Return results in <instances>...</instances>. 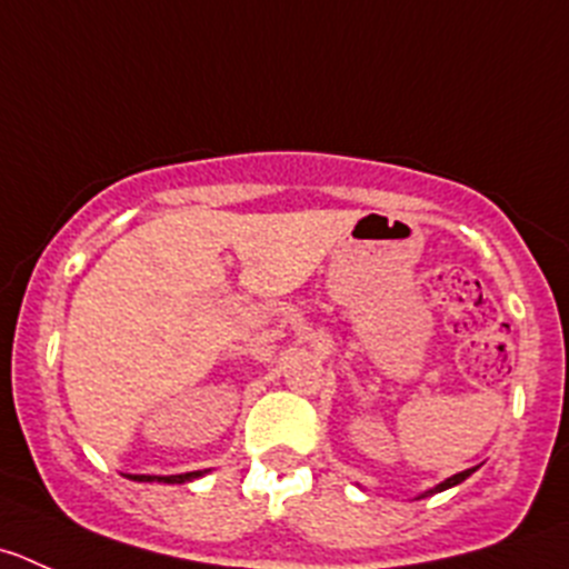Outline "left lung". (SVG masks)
<instances>
[{
  "label": "left lung",
  "mask_w": 569,
  "mask_h": 569,
  "mask_svg": "<svg viewBox=\"0 0 569 569\" xmlns=\"http://www.w3.org/2000/svg\"><path fill=\"white\" fill-rule=\"evenodd\" d=\"M478 467H472V470H465V472H456V476H450V478H445L442 483H437V487L433 489H428V492H422V495H417V500H422V498H431V495H437V492H445V489H453V487H459L461 481H467V478L472 476V472H476Z\"/></svg>",
  "instance_id": "obj_1"
}]
</instances>
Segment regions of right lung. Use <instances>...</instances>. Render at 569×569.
I'll return each mask as SVG.
<instances>
[{
	"label": "right lung",
	"instance_id": "1",
	"mask_svg": "<svg viewBox=\"0 0 569 569\" xmlns=\"http://www.w3.org/2000/svg\"><path fill=\"white\" fill-rule=\"evenodd\" d=\"M206 472L208 470L183 472V476H127V478H132V481H141V483H152V481H158V483H189V481H194V478H202Z\"/></svg>",
	"mask_w": 569,
	"mask_h": 569
}]
</instances>
